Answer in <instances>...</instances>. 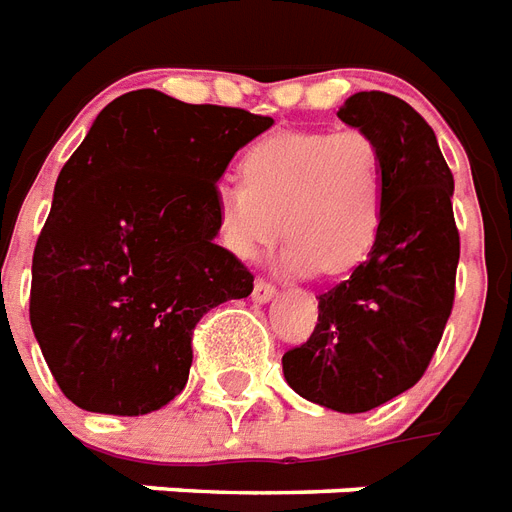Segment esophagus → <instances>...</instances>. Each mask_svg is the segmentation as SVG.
I'll return each mask as SVG.
<instances>
[{"label": "esophagus", "instance_id": "obj_1", "mask_svg": "<svg viewBox=\"0 0 512 512\" xmlns=\"http://www.w3.org/2000/svg\"><path fill=\"white\" fill-rule=\"evenodd\" d=\"M272 297H275V283H270V280L264 278H256V283H253V302L264 305V302H270Z\"/></svg>", "mask_w": 512, "mask_h": 512}]
</instances>
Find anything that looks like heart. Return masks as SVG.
<instances>
[{"instance_id":"b5f03b06","label":"heart","mask_w":512,"mask_h":512,"mask_svg":"<svg viewBox=\"0 0 512 512\" xmlns=\"http://www.w3.org/2000/svg\"><path fill=\"white\" fill-rule=\"evenodd\" d=\"M240 180L213 194L215 237L237 259H253L283 232L288 270L343 275L378 242L386 156L367 132L267 134L242 153Z\"/></svg>"}]
</instances>
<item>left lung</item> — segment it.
Instances as JSON below:
<instances>
[{
	"label": "left lung",
	"mask_w": 512,
	"mask_h": 512,
	"mask_svg": "<svg viewBox=\"0 0 512 512\" xmlns=\"http://www.w3.org/2000/svg\"><path fill=\"white\" fill-rule=\"evenodd\" d=\"M337 118L386 156V215L370 256L318 297V324L283 353V375L315 405L367 413L429 367L453 310L459 229L451 169L432 126L405 99L359 91Z\"/></svg>",
	"instance_id": "1"
}]
</instances>
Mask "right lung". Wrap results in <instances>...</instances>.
<instances>
[{
	"label": "right lung",
	"instance_id": "right-lung-1",
	"mask_svg": "<svg viewBox=\"0 0 512 512\" xmlns=\"http://www.w3.org/2000/svg\"><path fill=\"white\" fill-rule=\"evenodd\" d=\"M270 115L140 88L61 167L32 259L29 318L69 402L145 416L186 388L199 318L253 275L215 245L213 194Z\"/></svg>",
	"mask_w": 512,
	"mask_h": 512
}]
</instances>
